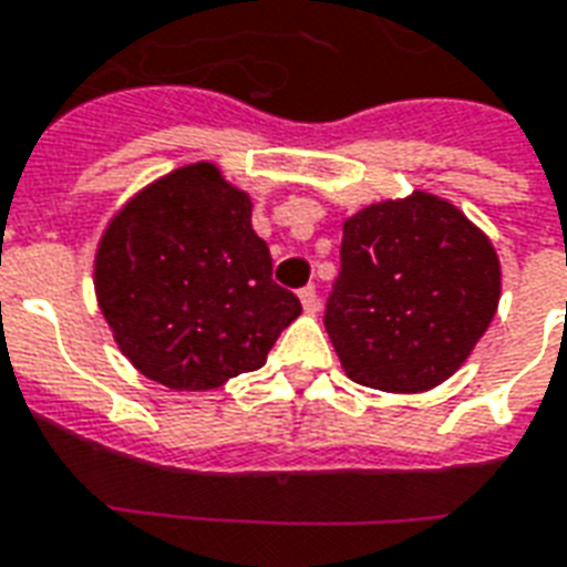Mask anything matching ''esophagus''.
<instances>
[{
  "instance_id": "esophagus-1",
  "label": "esophagus",
  "mask_w": 567,
  "mask_h": 567,
  "mask_svg": "<svg viewBox=\"0 0 567 567\" xmlns=\"http://www.w3.org/2000/svg\"><path fill=\"white\" fill-rule=\"evenodd\" d=\"M300 303H303L306 312H318V291L312 288V285H306V288H300Z\"/></svg>"
}]
</instances>
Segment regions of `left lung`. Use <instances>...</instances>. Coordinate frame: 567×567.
Listing matches in <instances>:
<instances>
[{"label": "left lung", "mask_w": 567, "mask_h": 567, "mask_svg": "<svg viewBox=\"0 0 567 567\" xmlns=\"http://www.w3.org/2000/svg\"><path fill=\"white\" fill-rule=\"evenodd\" d=\"M324 327L351 381L421 393L451 379L496 316L498 255L463 213L414 192L342 225Z\"/></svg>", "instance_id": "8db88e82"}]
</instances>
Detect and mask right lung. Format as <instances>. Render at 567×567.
<instances>
[{
	"mask_svg": "<svg viewBox=\"0 0 567 567\" xmlns=\"http://www.w3.org/2000/svg\"><path fill=\"white\" fill-rule=\"evenodd\" d=\"M95 295L125 358L171 390L261 369L303 306L272 282L251 200L209 162L137 192L95 251Z\"/></svg>",
	"mask_w": 567,
	"mask_h": 567,
	"instance_id": "obj_1",
	"label": "right lung"
}]
</instances>
